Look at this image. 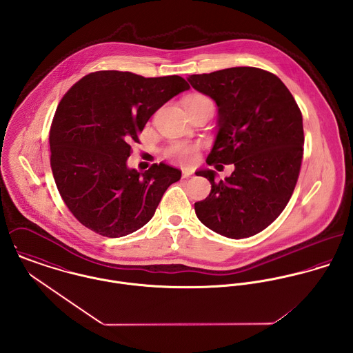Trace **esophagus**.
<instances>
[{"label": "esophagus", "mask_w": 353, "mask_h": 353, "mask_svg": "<svg viewBox=\"0 0 353 353\" xmlns=\"http://www.w3.org/2000/svg\"><path fill=\"white\" fill-rule=\"evenodd\" d=\"M192 171H189V170H183L182 171V178H190L192 176Z\"/></svg>", "instance_id": "34e87169"}]
</instances>
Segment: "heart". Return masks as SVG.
Returning <instances> with one entry per match:
<instances>
[{
	"instance_id": "b5f03b06",
	"label": "heart",
	"mask_w": 353,
	"mask_h": 353,
	"mask_svg": "<svg viewBox=\"0 0 353 353\" xmlns=\"http://www.w3.org/2000/svg\"><path fill=\"white\" fill-rule=\"evenodd\" d=\"M205 101H210L208 98H205L203 95H190L185 101V107L190 105V104H200ZM168 156H171L179 161H183V163H190L196 159V148L193 145H188V144H174L168 150Z\"/></svg>"
}]
</instances>
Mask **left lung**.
I'll list each match as a JSON object with an SVG mask.
<instances>
[{
    "label": "left lung",
    "mask_w": 353,
    "mask_h": 353,
    "mask_svg": "<svg viewBox=\"0 0 353 353\" xmlns=\"http://www.w3.org/2000/svg\"><path fill=\"white\" fill-rule=\"evenodd\" d=\"M190 85L217 105V133L209 165L234 164L223 181L202 168L209 196L194 203L209 230L231 239L249 238L270 225L290 201L302 164V112L284 83L252 66L192 74Z\"/></svg>",
    "instance_id": "obj_1"
}]
</instances>
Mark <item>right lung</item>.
Segmentation results:
<instances>
[{
    "label": "right lung",
    "instance_id": "1",
    "mask_svg": "<svg viewBox=\"0 0 353 353\" xmlns=\"http://www.w3.org/2000/svg\"><path fill=\"white\" fill-rule=\"evenodd\" d=\"M190 85L179 76L118 70L84 76L59 101L51 123L50 164L69 210L87 228L121 238L144 227L181 170L129 168L132 145L152 115Z\"/></svg>",
    "mask_w": 353,
    "mask_h": 353
}]
</instances>
